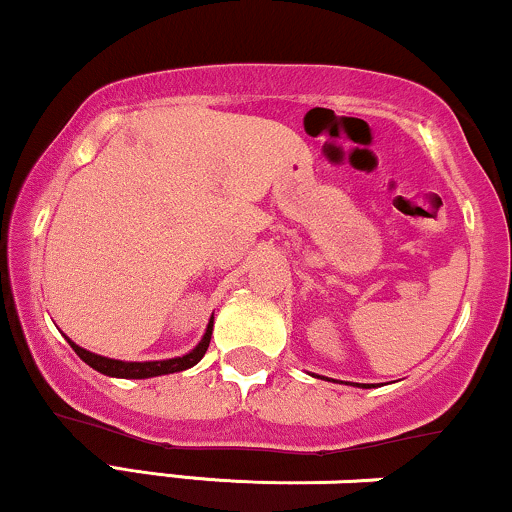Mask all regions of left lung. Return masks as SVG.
<instances>
[{
	"instance_id": "1",
	"label": "left lung",
	"mask_w": 512,
	"mask_h": 512,
	"mask_svg": "<svg viewBox=\"0 0 512 512\" xmlns=\"http://www.w3.org/2000/svg\"><path fill=\"white\" fill-rule=\"evenodd\" d=\"M314 376V374H311ZM316 378H323V381H330V378H326V376H316ZM338 383V381H335ZM347 386H352V383H347ZM357 388H374V383H357Z\"/></svg>"
}]
</instances>
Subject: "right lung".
Instances as JSON below:
<instances>
[{
	"label": "right lung",
	"instance_id": "add662e5",
	"mask_svg": "<svg viewBox=\"0 0 512 512\" xmlns=\"http://www.w3.org/2000/svg\"><path fill=\"white\" fill-rule=\"evenodd\" d=\"M210 335H213V316H210L206 333L203 338L191 352L182 354V357H174V359H158V362H122V359H110V357H102V354L88 352L83 347H78L74 340H69V345L74 347V352L78 357L83 359L88 366H93L95 371L100 374L112 376V378H153V376H165V374H177V371H186L191 366H196L206 354L208 345H210Z\"/></svg>",
	"mask_w": 512,
	"mask_h": 512
}]
</instances>
